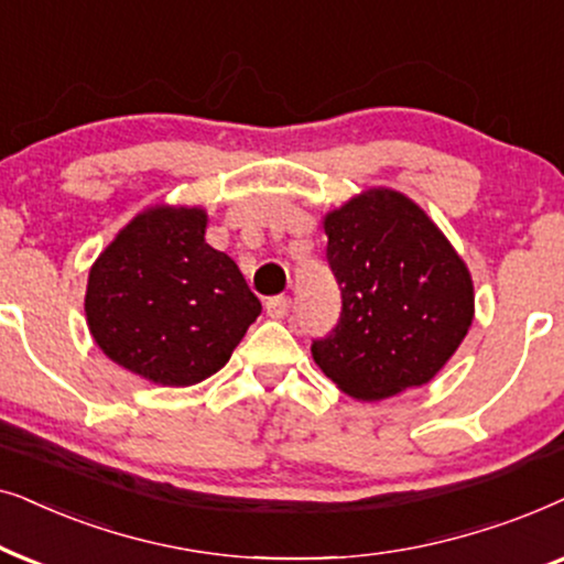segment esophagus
<instances>
[{"label": "esophagus", "instance_id": "34e87169", "mask_svg": "<svg viewBox=\"0 0 564 564\" xmlns=\"http://www.w3.org/2000/svg\"><path fill=\"white\" fill-rule=\"evenodd\" d=\"M265 312L270 319H283L291 312V299L289 296H273L265 302Z\"/></svg>", "mask_w": 564, "mask_h": 564}]
</instances>
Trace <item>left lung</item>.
I'll return each instance as SVG.
<instances>
[{"instance_id": "obj_1", "label": "left lung", "mask_w": 564, "mask_h": 564, "mask_svg": "<svg viewBox=\"0 0 564 564\" xmlns=\"http://www.w3.org/2000/svg\"><path fill=\"white\" fill-rule=\"evenodd\" d=\"M343 294L337 327L312 343L314 364L340 392L379 402L423 387L475 319L462 254L415 200L369 187L322 219Z\"/></svg>"}]
</instances>
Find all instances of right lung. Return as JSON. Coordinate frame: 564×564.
<instances>
[{"mask_svg":"<svg viewBox=\"0 0 564 564\" xmlns=\"http://www.w3.org/2000/svg\"><path fill=\"white\" fill-rule=\"evenodd\" d=\"M206 224L200 206H149L89 268V335L152 384L193 387L224 369L262 310L237 262L206 242Z\"/></svg>","mask_w":564,"mask_h":564,"instance_id":"add662e5","label":"right lung"}]
</instances>
